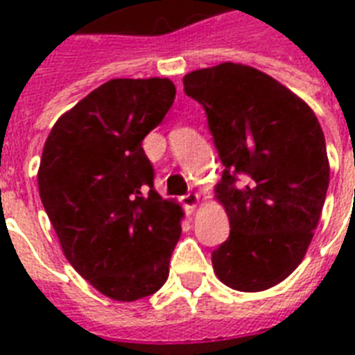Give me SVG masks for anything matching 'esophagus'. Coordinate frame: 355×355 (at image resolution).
I'll use <instances>...</instances> for the list:
<instances>
[{
	"label": "esophagus",
	"instance_id": "1",
	"mask_svg": "<svg viewBox=\"0 0 355 355\" xmlns=\"http://www.w3.org/2000/svg\"><path fill=\"white\" fill-rule=\"evenodd\" d=\"M181 203H183V207L187 209V212L191 214V212H194V209L198 205H200V194H187L181 198Z\"/></svg>",
	"mask_w": 355,
	"mask_h": 355
}]
</instances>
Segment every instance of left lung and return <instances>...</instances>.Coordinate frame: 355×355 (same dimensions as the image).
Wrapping results in <instances>:
<instances>
[{"label":"left lung","mask_w":355,"mask_h":355,"mask_svg":"<svg viewBox=\"0 0 355 355\" xmlns=\"http://www.w3.org/2000/svg\"><path fill=\"white\" fill-rule=\"evenodd\" d=\"M205 107L222 181L214 187L231 234L212 251V268L238 291H263L293 273L315 231L330 163L315 113L273 76L223 64L183 78Z\"/></svg>","instance_id":"8db88e82"}]
</instances>
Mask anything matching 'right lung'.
I'll return each instance as SVG.
<instances>
[{"label": "right lung", "instance_id": "1", "mask_svg": "<svg viewBox=\"0 0 355 355\" xmlns=\"http://www.w3.org/2000/svg\"><path fill=\"white\" fill-rule=\"evenodd\" d=\"M175 98L168 78H113L65 112L38 168L65 258L102 295L133 302L168 279L183 209L154 189L143 139Z\"/></svg>", "mask_w": 355, "mask_h": 355}]
</instances>
